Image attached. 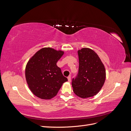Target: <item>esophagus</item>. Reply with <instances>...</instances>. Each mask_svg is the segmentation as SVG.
<instances>
[{
    "mask_svg": "<svg viewBox=\"0 0 131 131\" xmlns=\"http://www.w3.org/2000/svg\"><path fill=\"white\" fill-rule=\"evenodd\" d=\"M68 82H71V77L70 76H69L68 77Z\"/></svg>",
    "mask_w": 131,
    "mask_h": 131,
    "instance_id": "esophagus-1",
    "label": "esophagus"
}]
</instances>
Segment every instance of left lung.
Here are the masks:
<instances>
[{"mask_svg": "<svg viewBox=\"0 0 131 131\" xmlns=\"http://www.w3.org/2000/svg\"><path fill=\"white\" fill-rule=\"evenodd\" d=\"M79 72L72 79L74 93L78 97L86 98L97 94L103 86L106 73L98 54L92 49L82 48L78 51Z\"/></svg>", "mask_w": 131, "mask_h": 131, "instance_id": "1", "label": "left lung"}]
</instances>
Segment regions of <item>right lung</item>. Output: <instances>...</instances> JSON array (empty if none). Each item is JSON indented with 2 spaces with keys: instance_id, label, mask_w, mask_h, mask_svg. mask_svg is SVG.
<instances>
[{
  "instance_id": "1",
  "label": "right lung",
  "mask_w": 131,
  "mask_h": 131,
  "mask_svg": "<svg viewBox=\"0 0 131 131\" xmlns=\"http://www.w3.org/2000/svg\"><path fill=\"white\" fill-rule=\"evenodd\" d=\"M64 54L50 47H44L34 54L26 67L27 84L35 96L50 100L56 96L64 82L68 81L56 63Z\"/></svg>"
}]
</instances>
